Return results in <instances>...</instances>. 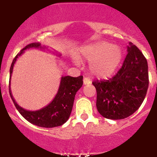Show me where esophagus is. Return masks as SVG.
<instances>
[{"instance_id": "obj_1", "label": "esophagus", "mask_w": 157, "mask_h": 157, "mask_svg": "<svg viewBox=\"0 0 157 157\" xmlns=\"http://www.w3.org/2000/svg\"><path fill=\"white\" fill-rule=\"evenodd\" d=\"M91 83V80L90 79L88 78V77H84L83 78V84L84 85H88Z\"/></svg>"}]
</instances>
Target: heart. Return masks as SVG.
Segmentation results:
<instances>
[{"label": "heart", "instance_id": "1", "mask_svg": "<svg viewBox=\"0 0 157 157\" xmlns=\"http://www.w3.org/2000/svg\"><path fill=\"white\" fill-rule=\"evenodd\" d=\"M79 59L90 61L89 69L95 77L106 78L117 68L122 59V51L109 43L98 42L84 48Z\"/></svg>", "mask_w": 157, "mask_h": 157}]
</instances>
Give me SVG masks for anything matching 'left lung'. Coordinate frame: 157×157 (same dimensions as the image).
<instances>
[{
  "label": "left lung",
  "mask_w": 157,
  "mask_h": 157,
  "mask_svg": "<svg viewBox=\"0 0 157 157\" xmlns=\"http://www.w3.org/2000/svg\"><path fill=\"white\" fill-rule=\"evenodd\" d=\"M127 51L121 68L112 78L92 82L97 90V111L107 119L131 116L146 96L149 83L146 58L131 42Z\"/></svg>",
  "instance_id": "1"
}]
</instances>
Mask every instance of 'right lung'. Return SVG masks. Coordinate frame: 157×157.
<instances>
[{
  "mask_svg": "<svg viewBox=\"0 0 157 157\" xmlns=\"http://www.w3.org/2000/svg\"><path fill=\"white\" fill-rule=\"evenodd\" d=\"M32 48H43V49L45 48V47L41 46L40 44L39 43H32L25 46V48H23L15 56L11 65L10 70V84H9L10 87L9 88H10V97L19 113L27 121L31 122L32 124L44 128H54L62 125L69 118L70 114L72 111L75 94L77 91L82 87V83H83V81H82L83 77H62L57 94L48 105L37 111H27L23 109L16 102L12 94L10 89L11 77H12V71H13L14 65L17 59L24 52V50Z\"/></svg>",
  "mask_w": 157,
  "mask_h": 157,
  "instance_id": "obj_1",
  "label": "right lung"
}]
</instances>
